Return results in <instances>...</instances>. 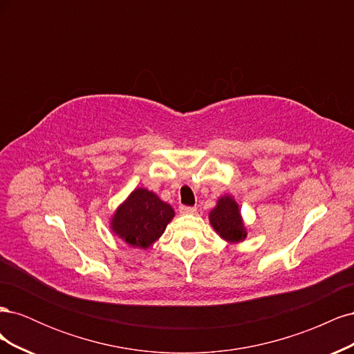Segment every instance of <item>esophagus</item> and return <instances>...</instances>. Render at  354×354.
Instances as JSON below:
<instances>
[{
  "mask_svg": "<svg viewBox=\"0 0 354 354\" xmlns=\"http://www.w3.org/2000/svg\"><path fill=\"white\" fill-rule=\"evenodd\" d=\"M180 212H181V214H195V212H196V207L181 205V207H180Z\"/></svg>",
  "mask_w": 354,
  "mask_h": 354,
  "instance_id": "esophagus-1",
  "label": "esophagus"
}]
</instances>
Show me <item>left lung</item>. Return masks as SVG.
Returning <instances> with one entry per match:
<instances>
[{
	"label": "left lung",
	"instance_id": "left-lung-1",
	"mask_svg": "<svg viewBox=\"0 0 354 354\" xmlns=\"http://www.w3.org/2000/svg\"><path fill=\"white\" fill-rule=\"evenodd\" d=\"M209 223L218 236L230 243L242 242L246 238V229L241 217L238 202L230 195H224L209 212Z\"/></svg>",
	"mask_w": 354,
	"mask_h": 354
}]
</instances>
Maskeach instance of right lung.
I'll return each mask as SVG.
<instances>
[{"mask_svg": "<svg viewBox=\"0 0 354 354\" xmlns=\"http://www.w3.org/2000/svg\"><path fill=\"white\" fill-rule=\"evenodd\" d=\"M173 217L174 209L169 203L160 201L153 192L138 187L118 207L111 229L130 246L146 250L160 238Z\"/></svg>", "mask_w": 354, "mask_h": 354, "instance_id": "right-lung-1", "label": "right lung"}]
</instances>
